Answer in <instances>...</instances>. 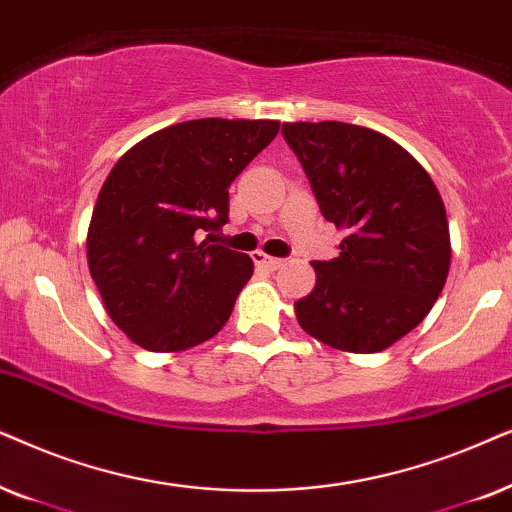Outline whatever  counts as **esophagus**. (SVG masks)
Listing matches in <instances>:
<instances>
[{
    "label": "esophagus",
    "instance_id": "esophagus-1",
    "mask_svg": "<svg viewBox=\"0 0 512 512\" xmlns=\"http://www.w3.org/2000/svg\"><path fill=\"white\" fill-rule=\"evenodd\" d=\"M255 264H257V267L267 269V271H276V269L283 267L285 260H278V257H269V255H264V252H257Z\"/></svg>",
    "mask_w": 512,
    "mask_h": 512
}]
</instances>
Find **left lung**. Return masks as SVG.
Wrapping results in <instances>:
<instances>
[{
    "mask_svg": "<svg viewBox=\"0 0 512 512\" xmlns=\"http://www.w3.org/2000/svg\"><path fill=\"white\" fill-rule=\"evenodd\" d=\"M320 213L346 231L339 257L313 262L316 288L295 302L306 335L377 353L412 332L445 288L452 243L426 168L384 133L342 121L283 124Z\"/></svg>",
    "mask_w": 512,
    "mask_h": 512,
    "instance_id": "obj_1",
    "label": "left lung"
}]
</instances>
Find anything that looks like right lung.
Returning a JSON list of instances; mask_svg holds the SVG:
<instances>
[{
	"mask_svg": "<svg viewBox=\"0 0 512 512\" xmlns=\"http://www.w3.org/2000/svg\"><path fill=\"white\" fill-rule=\"evenodd\" d=\"M278 128L271 119L182 121L147 135L109 170L86 257L105 311L133 344L185 351L227 323L252 260L199 238L227 222L229 185Z\"/></svg>",
	"mask_w": 512,
	"mask_h": 512,
	"instance_id": "obj_1",
	"label": "right lung"
}]
</instances>
